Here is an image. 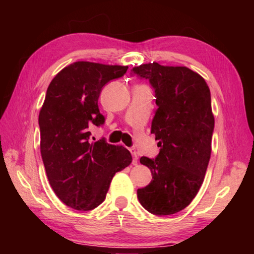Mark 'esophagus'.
<instances>
[{
    "label": "esophagus",
    "mask_w": 254,
    "mask_h": 254,
    "mask_svg": "<svg viewBox=\"0 0 254 254\" xmlns=\"http://www.w3.org/2000/svg\"><path fill=\"white\" fill-rule=\"evenodd\" d=\"M130 152L132 154V163L133 165H136L137 163V159H139V157H137V153L134 149H130Z\"/></svg>",
    "instance_id": "34e87169"
}]
</instances>
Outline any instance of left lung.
<instances>
[{
    "mask_svg": "<svg viewBox=\"0 0 254 254\" xmlns=\"http://www.w3.org/2000/svg\"><path fill=\"white\" fill-rule=\"evenodd\" d=\"M149 80L156 96L151 133L160 147L156 158L141 157L152 180L137 189V198L154 215H171L190 204L198 192L212 151L214 117L203 77L187 67L145 64L131 76Z\"/></svg>",
    "mask_w": 254,
    "mask_h": 254,
    "instance_id": "8db88e82",
    "label": "left lung"
}]
</instances>
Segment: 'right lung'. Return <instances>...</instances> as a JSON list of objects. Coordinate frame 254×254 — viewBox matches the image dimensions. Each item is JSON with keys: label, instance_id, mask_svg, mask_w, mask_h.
<instances>
[{"label": "right lung", "instance_id": "add662e5", "mask_svg": "<svg viewBox=\"0 0 254 254\" xmlns=\"http://www.w3.org/2000/svg\"><path fill=\"white\" fill-rule=\"evenodd\" d=\"M127 66L77 62L51 80L39 114L40 151L51 188L77 210H92L104 201L111 180L132 161L123 147L105 139L91 142L89 128L105 118L98 97L109 81L124 76Z\"/></svg>", "mask_w": 254, "mask_h": 254}]
</instances>
